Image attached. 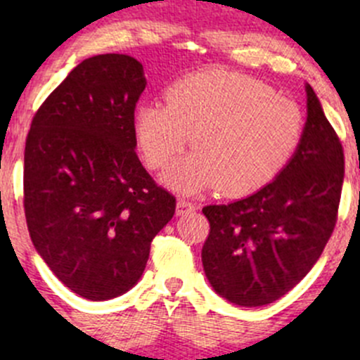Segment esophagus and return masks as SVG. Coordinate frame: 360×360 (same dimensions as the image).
<instances>
[{
  "instance_id": "obj_1",
  "label": "esophagus",
  "mask_w": 360,
  "mask_h": 360,
  "mask_svg": "<svg viewBox=\"0 0 360 360\" xmlns=\"http://www.w3.org/2000/svg\"><path fill=\"white\" fill-rule=\"evenodd\" d=\"M195 209H197V205H195L193 202L188 200V198H179V200H177V207H176L177 216H183V214L191 212V210Z\"/></svg>"
}]
</instances>
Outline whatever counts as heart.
<instances>
[{
	"label": "heart",
	"instance_id": "b5f03b06",
	"mask_svg": "<svg viewBox=\"0 0 360 360\" xmlns=\"http://www.w3.org/2000/svg\"><path fill=\"white\" fill-rule=\"evenodd\" d=\"M304 130L300 104L240 72L205 69L174 82L165 106L143 104L134 137L150 169H165L188 144L195 153L165 174L181 191L217 186L244 197L270 184L296 153Z\"/></svg>",
	"mask_w": 360,
	"mask_h": 360
}]
</instances>
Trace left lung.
<instances>
[{"label": "left lung", "mask_w": 360, "mask_h": 360, "mask_svg": "<svg viewBox=\"0 0 360 360\" xmlns=\"http://www.w3.org/2000/svg\"><path fill=\"white\" fill-rule=\"evenodd\" d=\"M307 108L300 146L270 184L202 209L210 224L203 270L214 291L240 307L274 303L300 284L336 226L343 146L310 85Z\"/></svg>", "instance_id": "left-lung-1"}]
</instances>
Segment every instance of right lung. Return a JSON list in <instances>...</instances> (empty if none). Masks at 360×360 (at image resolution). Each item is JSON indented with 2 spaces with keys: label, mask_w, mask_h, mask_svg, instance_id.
Here are the masks:
<instances>
[{
  "label": "right lung",
  "mask_w": 360,
  "mask_h": 360,
  "mask_svg": "<svg viewBox=\"0 0 360 360\" xmlns=\"http://www.w3.org/2000/svg\"><path fill=\"white\" fill-rule=\"evenodd\" d=\"M143 64L103 53L78 64L32 116L24 210L39 256L72 292L104 301L137 284L176 197L136 153Z\"/></svg>",
  "instance_id": "1"
}]
</instances>
